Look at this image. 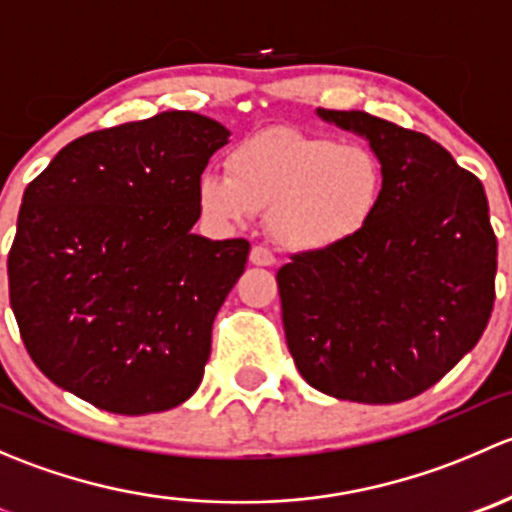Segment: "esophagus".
Returning <instances> with one entry per match:
<instances>
[{"mask_svg": "<svg viewBox=\"0 0 512 512\" xmlns=\"http://www.w3.org/2000/svg\"><path fill=\"white\" fill-rule=\"evenodd\" d=\"M250 262H252V265H257V267H272V265H275V255H272L267 247H252Z\"/></svg>", "mask_w": 512, "mask_h": 512, "instance_id": "34e87169", "label": "esophagus"}]
</instances>
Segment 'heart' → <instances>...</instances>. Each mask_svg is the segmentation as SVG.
Wrapping results in <instances>:
<instances>
[{
    "label": "heart",
    "mask_w": 512,
    "mask_h": 512,
    "mask_svg": "<svg viewBox=\"0 0 512 512\" xmlns=\"http://www.w3.org/2000/svg\"><path fill=\"white\" fill-rule=\"evenodd\" d=\"M384 183V165L371 148L270 128L230 148L227 173L203 170L195 195L213 225H247L270 210L267 225L282 250L324 255L371 225Z\"/></svg>",
    "instance_id": "1"
}]
</instances>
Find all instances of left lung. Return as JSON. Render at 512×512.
<instances>
[{"label": "left lung", "mask_w": 512, "mask_h": 512, "mask_svg": "<svg viewBox=\"0 0 512 512\" xmlns=\"http://www.w3.org/2000/svg\"><path fill=\"white\" fill-rule=\"evenodd\" d=\"M317 116L364 138L386 183L354 242L280 267L287 347L322 394L399 404L443 379L488 327L498 270L488 198L423 133L364 111Z\"/></svg>", "instance_id": "8db88e82"}]
</instances>
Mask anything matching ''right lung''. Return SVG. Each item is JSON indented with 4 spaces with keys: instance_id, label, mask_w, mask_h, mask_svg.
Listing matches in <instances>:
<instances>
[{
    "instance_id": "obj_1",
    "label": "right lung",
    "mask_w": 512,
    "mask_h": 512,
    "mask_svg": "<svg viewBox=\"0 0 512 512\" xmlns=\"http://www.w3.org/2000/svg\"><path fill=\"white\" fill-rule=\"evenodd\" d=\"M230 131L193 111L89 133L27 185L9 302L41 374L96 409L168 411L198 391L250 242L195 235L198 185Z\"/></svg>"
}]
</instances>
